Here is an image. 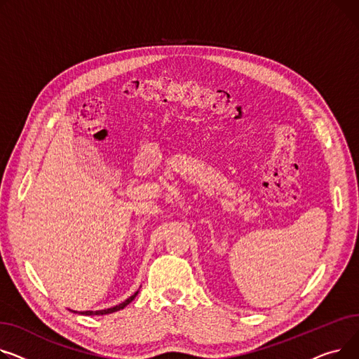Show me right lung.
Here are the masks:
<instances>
[{"label":"right lung","instance_id":"obj_1","mask_svg":"<svg viewBox=\"0 0 359 359\" xmlns=\"http://www.w3.org/2000/svg\"><path fill=\"white\" fill-rule=\"evenodd\" d=\"M137 292L139 291H136L133 296H130L128 300H124L123 303H120L118 306H114V307H111V309H105V310H98V311H81L79 314H87V316H93V314H109V313H113V311H117V310H121V309H124L126 306H128L130 302H133L135 300V297L137 296ZM75 313V311H74Z\"/></svg>","mask_w":359,"mask_h":359}]
</instances>
